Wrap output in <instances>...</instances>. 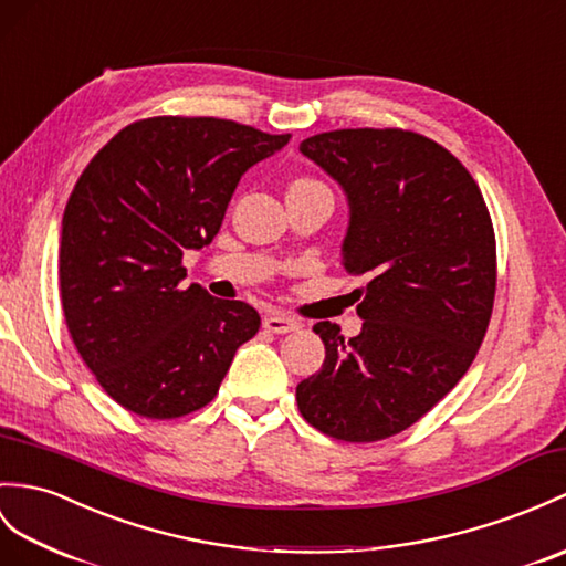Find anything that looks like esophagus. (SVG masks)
I'll return each mask as SVG.
<instances>
[{
	"mask_svg": "<svg viewBox=\"0 0 566 566\" xmlns=\"http://www.w3.org/2000/svg\"><path fill=\"white\" fill-rule=\"evenodd\" d=\"M262 325H265L268 331L274 333V335H286V333H292V331H298L301 323L296 318H292V315L268 313L265 318H262Z\"/></svg>",
	"mask_w": 566,
	"mask_h": 566,
	"instance_id": "obj_1",
	"label": "esophagus"
}]
</instances>
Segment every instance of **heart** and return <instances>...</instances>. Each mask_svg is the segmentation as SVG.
Wrapping results in <instances>:
<instances>
[{
	"label": "heart",
	"instance_id": "b5f03b06",
	"mask_svg": "<svg viewBox=\"0 0 566 566\" xmlns=\"http://www.w3.org/2000/svg\"><path fill=\"white\" fill-rule=\"evenodd\" d=\"M304 186H321V182H315V180H308V178H301V180H296L292 188H304Z\"/></svg>",
	"mask_w": 566,
	"mask_h": 566
}]
</instances>
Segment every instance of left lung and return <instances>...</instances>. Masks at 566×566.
<instances>
[{"instance_id":"8db88e82","label":"left lung","mask_w":566,"mask_h":566,"mask_svg":"<svg viewBox=\"0 0 566 566\" xmlns=\"http://www.w3.org/2000/svg\"><path fill=\"white\" fill-rule=\"evenodd\" d=\"M298 149L343 186V265L369 280L357 289V337L331 321L313 325L325 361L296 386L298 412L339 441L388 439L465 376L488 333L496 289L488 205L449 149L410 129H333Z\"/></svg>"}]
</instances>
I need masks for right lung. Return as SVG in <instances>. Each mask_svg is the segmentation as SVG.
<instances>
[{
    "label": "right lung",
    "mask_w": 566,
    "mask_h": 566,
    "mask_svg": "<svg viewBox=\"0 0 566 566\" xmlns=\"http://www.w3.org/2000/svg\"><path fill=\"white\" fill-rule=\"evenodd\" d=\"M289 137L219 117H147L78 176L62 217V311L76 352L125 410H200L258 333L253 306L182 284V253L212 243L241 176Z\"/></svg>",
    "instance_id": "obj_1"
}]
</instances>
